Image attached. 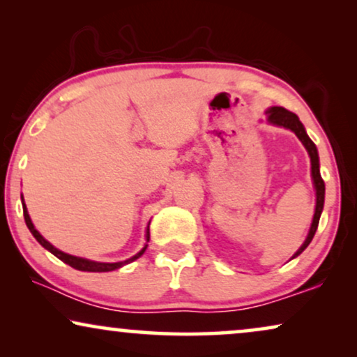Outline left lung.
<instances>
[{
    "label": "left lung",
    "mask_w": 357,
    "mask_h": 357,
    "mask_svg": "<svg viewBox=\"0 0 357 357\" xmlns=\"http://www.w3.org/2000/svg\"><path fill=\"white\" fill-rule=\"evenodd\" d=\"M265 114L268 116V123H270V125H276V126H281V128L291 130L292 133H294L297 138H299L301 143L304 144V148L307 149V153H309V158H310L312 182H314V188H315V213H314V219H312L309 234H307L304 243H302V245L299 247V250H297L294 255H292V258H296V257H299L307 247H309V243L312 242V238H314L315 232H317V227H319L321 211H324L325 182H324V178H321V175H320L319 151H317V146L314 144V141L309 138V135H307L304 125L301 123L299 116H297L296 114H292V112L286 110L284 107H270V109H268Z\"/></svg>",
    "instance_id": "8db88e82"
}]
</instances>
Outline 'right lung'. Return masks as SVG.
<instances>
[{"label": "right lung", "mask_w": 357, "mask_h": 357, "mask_svg": "<svg viewBox=\"0 0 357 357\" xmlns=\"http://www.w3.org/2000/svg\"><path fill=\"white\" fill-rule=\"evenodd\" d=\"M21 199H22L24 219H26V224H27L29 231H31L32 236L37 238V242L40 243V245H42L43 248H47L48 252L53 253V255H55L56 258H60V260H61L63 263H66V265H70V266L75 268V270H79V271H91V273H105V271L119 270V268L128 265V263L135 261V260H138V258L146 252V248H148V242H149V224H148V229H146V243H144V247L141 248V250H139L138 253H136V255L128 258V260L115 261V263H105V261H94V260H87V258H82V257L70 255V253H65V252L58 250V248L53 247L52 243L47 241V238H43L42 234L37 231L36 226H33V222H32L31 216H29L27 206H26V203H24V198H22V197H21Z\"/></svg>", "instance_id": "right-lung-1"}]
</instances>
